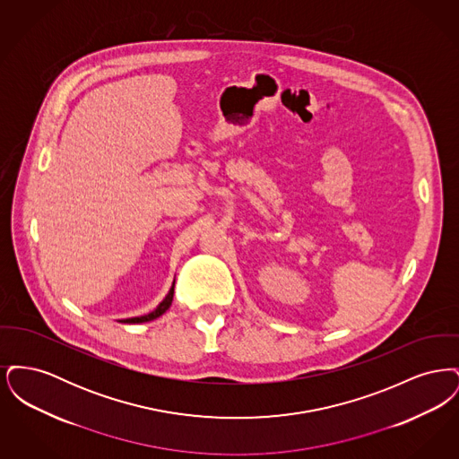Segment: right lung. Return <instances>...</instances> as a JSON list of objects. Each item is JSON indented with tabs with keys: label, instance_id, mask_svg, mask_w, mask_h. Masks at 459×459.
<instances>
[{
	"label": "right lung",
	"instance_id": "right-lung-1",
	"mask_svg": "<svg viewBox=\"0 0 459 459\" xmlns=\"http://www.w3.org/2000/svg\"><path fill=\"white\" fill-rule=\"evenodd\" d=\"M175 285V282H174ZM174 285H172V289H170V292L167 294V298L158 305V307L152 311V313H148V315H144V316H135V318H127V320H122L124 324H143V322H152L154 318H158V316H161L170 305H172V299H174Z\"/></svg>",
	"mask_w": 459,
	"mask_h": 459
}]
</instances>
